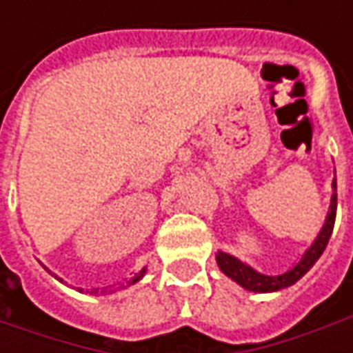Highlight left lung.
<instances>
[{
	"label": "left lung",
	"instance_id": "obj_1",
	"mask_svg": "<svg viewBox=\"0 0 353 353\" xmlns=\"http://www.w3.org/2000/svg\"><path fill=\"white\" fill-rule=\"evenodd\" d=\"M336 174V170H334ZM332 198H330V208L326 214V220L320 228L319 236L314 237V241L310 243V248L303 253L301 261L294 265L292 269L281 273V275H263L259 271H255L251 265L239 261L237 257L225 253V251H218L216 253V263L220 267V271L228 275L232 281H236L239 287H243L245 291L251 292H275L281 289H287L294 285L299 279H303L310 271V267L319 261L322 251L326 250L328 239L332 236L334 220H336V206H338V196H336V179L332 181Z\"/></svg>",
	"mask_w": 353,
	"mask_h": 353
}]
</instances>
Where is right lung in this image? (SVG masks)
<instances>
[{"label":"right lung","instance_id":"obj_1","mask_svg":"<svg viewBox=\"0 0 353 353\" xmlns=\"http://www.w3.org/2000/svg\"><path fill=\"white\" fill-rule=\"evenodd\" d=\"M45 269H47V267H45ZM145 273H147V267H143V269H141V271H139V273H135V277L129 279L128 285H119V287H116V289H112V291H110V292L119 291V289H125V287H131V285H135V283H139V281H141V279L145 277ZM54 277H57V275H54ZM57 279H59V277H57ZM59 281H62V279H59ZM94 291H96V294H98V289H94ZM94 291H92V292H94ZM102 292H105V289H103Z\"/></svg>","mask_w":353,"mask_h":353}]
</instances>
